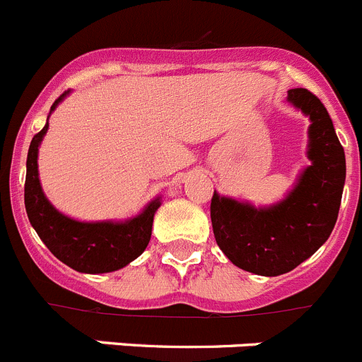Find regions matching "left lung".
<instances>
[{"label":"left lung","mask_w":362,"mask_h":362,"mask_svg":"<svg viewBox=\"0 0 362 362\" xmlns=\"http://www.w3.org/2000/svg\"><path fill=\"white\" fill-rule=\"evenodd\" d=\"M290 103L310 117L308 159L293 190L263 209L214 192L210 217L217 246L235 267L281 276L299 267L330 238L346 179V159L332 117L306 88L288 90Z\"/></svg>","instance_id":"obj_1"}]
</instances>
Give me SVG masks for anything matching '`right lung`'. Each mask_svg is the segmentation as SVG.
Instances as JSON below:
<instances>
[{
  "label": "right lung",
  "instance_id": "add662e5",
  "mask_svg": "<svg viewBox=\"0 0 362 362\" xmlns=\"http://www.w3.org/2000/svg\"><path fill=\"white\" fill-rule=\"evenodd\" d=\"M69 95L63 92L54 101L50 112ZM50 116V114H49ZM49 130V117L41 132L32 137L27 156L25 209L30 225L41 241L62 263L83 274H107L127 267L145 252L152 235L153 214L159 209V197L150 201L139 216L127 221H95L85 223L65 216L47 199L37 174V152Z\"/></svg>",
  "mask_w": 362,
  "mask_h": 362
}]
</instances>
